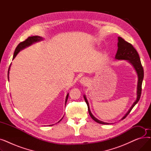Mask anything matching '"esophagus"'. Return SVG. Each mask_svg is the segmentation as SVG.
Masks as SVG:
<instances>
[{"label":"esophagus","mask_w":151,"mask_h":151,"mask_svg":"<svg viewBox=\"0 0 151 151\" xmlns=\"http://www.w3.org/2000/svg\"><path fill=\"white\" fill-rule=\"evenodd\" d=\"M80 83L81 84H82L83 86H86L88 84V83H89V80L88 78L86 77H83L81 80H80Z\"/></svg>","instance_id":"esophagus-1"}]
</instances>
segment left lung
<instances>
[{
  "instance_id": "8db88e82",
  "label": "left lung",
  "mask_w": 151,
  "mask_h": 151,
  "mask_svg": "<svg viewBox=\"0 0 151 151\" xmlns=\"http://www.w3.org/2000/svg\"><path fill=\"white\" fill-rule=\"evenodd\" d=\"M117 46H118V49H117V53L116 54L115 58L118 60H128L130 63H131L132 65L133 66L134 69H135L138 75V86H137V99L136 101L133 103V104L129 110V111L126 114L122 117V119H125L130 113L133 108L137 104L140 99L141 94V90H142V83L144 78V70L141 65L139 54L132 44H130L127 42H126L122 38L119 37ZM84 98L86 104L88 107V111H89V115L92 117V119L96 122H98L99 124H109L108 123L104 122L98 120L97 119H96L92 115V114L91 113L90 111L89 103L88 100H87V99L85 96H84Z\"/></svg>"
}]
</instances>
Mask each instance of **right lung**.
I'll use <instances>...</instances> for the list:
<instances>
[{
	"mask_svg": "<svg viewBox=\"0 0 151 151\" xmlns=\"http://www.w3.org/2000/svg\"><path fill=\"white\" fill-rule=\"evenodd\" d=\"M43 38L40 37L39 36H32V37H29L26 40H25L24 41H23L21 43H19L18 44V45L17 46V47H16L14 54H13V59L16 57V55L18 54V53L20 51V50L25 48L26 47L30 46V45L32 44L34 42H38L40 40H42ZM9 69L10 67L9 68V71H8V78H9ZM68 97V93L67 95V97H66V99H65V104H66V102L67 101ZM61 121V120H60Z\"/></svg>",
	"mask_w": 151,
	"mask_h": 151,
	"instance_id": "1",
	"label": "right lung"
}]
</instances>
